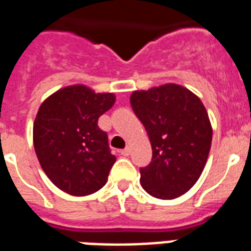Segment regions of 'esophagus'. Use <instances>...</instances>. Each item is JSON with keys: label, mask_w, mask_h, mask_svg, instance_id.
Instances as JSON below:
<instances>
[{"label": "esophagus", "mask_w": 251, "mask_h": 251, "mask_svg": "<svg viewBox=\"0 0 251 251\" xmlns=\"http://www.w3.org/2000/svg\"><path fill=\"white\" fill-rule=\"evenodd\" d=\"M120 152H121V155H122V156H129L130 149H129V147H126V149H124V150H121V151H120Z\"/></svg>", "instance_id": "1"}]
</instances>
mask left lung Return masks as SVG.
Returning <instances> with one entry per match:
<instances>
[{"instance_id":"obj_1","label":"left lung","mask_w":251,"mask_h":251,"mask_svg":"<svg viewBox=\"0 0 251 251\" xmlns=\"http://www.w3.org/2000/svg\"><path fill=\"white\" fill-rule=\"evenodd\" d=\"M135 116L152 149L150 164L141 168L147 194L172 200L192 188L205 167L212 126L198 96L177 84H164L130 96Z\"/></svg>"}]
</instances>
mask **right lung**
Segmentation results:
<instances>
[{
    "label": "right lung",
    "mask_w": 251,
    "mask_h": 251,
    "mask_svg": "<svg viewBox=\"0 0 251 251\" xmlns=\"http://www.w3.org/2000/svg\"><path fill=\"white\" fill-rule=\"evenodd\" d=\"M114 101L113 93L76 84L56 91L39 106L32 127L35 154L50 180L68 195L95 194L108 180L116 156L97 121Z\"/></svg>",
    "instance_id": "1"
}]
</instances>
